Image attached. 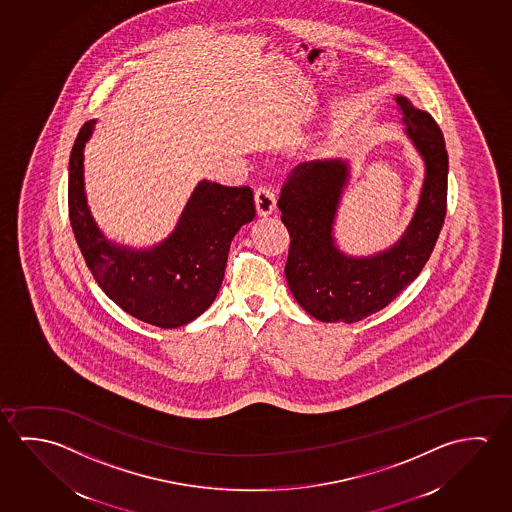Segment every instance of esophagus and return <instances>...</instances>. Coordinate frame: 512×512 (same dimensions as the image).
I'll return each instance as SVG.
<instances>
[{
  "label": "esophagus",
  "instance_id": "obj_1",
  "mask_svg": "<svg viewBox=\"0 0 512 512\" xmlns=\"http://www.w3.org/2000/svg\"><path fill=\"white\" fill-rule=\"evenodd\" d=\"M277 207V198L273 191L266 187V185H260L259 189L255 191V209L259 216H269L273 210Z\"/></svg>",
  "mask_w": 512,
  "mask_h": 512
}]
</instances>
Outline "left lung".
<instances>
[{"label": "left lung", "instance_id": "1", "mask_svg": "<svg viewBox=\"0 0 512 512\" xmlns=\"http://www.w3.org/2000/svg\"><path fill=\"white\" fill-rule=\"evenodd\" d=\"M396 103L427 175L411 225L393 248L366 259L337 250L332 225L348 178L344 160L302 162L282 185L278 209L291 237L285 278L296 302L319 321L355 323L384 309L421 273L443 228L448 189L443 132L407 98L396 96Z\"/></svg>", "mask_w": 512, "mask_h": 512}]
</instances>
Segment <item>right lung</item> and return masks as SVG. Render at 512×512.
<instances>
[{"instance_id":"add662e5","label":"right lung","mask_w":512,"mask_h":512,"mask_svg":"<svg viewBox=\"0 0 512 512\" xmlns=\"http://www.w3.org/2000/svg\"><path fill=\"white\" fill-rule=\"evenodd\" d=\"M87 121L69 157V221L87 268L110 300L153 327L187 325L216 300L234 235L255 216L250 187L200 182L175 232L153 250L134 252L110 244L87 209L84 146Z\"/></svg>"}]
</instances>
